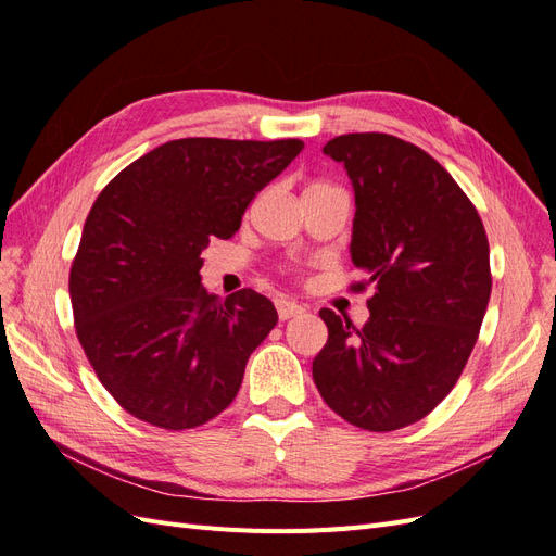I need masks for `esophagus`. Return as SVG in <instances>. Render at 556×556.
Wrapping results in <instances>:
<instances>
[{
    "instance_id": "1",
    "label": "esophagus",
    "mask_w": 556,
    "mask_h": 556,
    "mask_svg": "<svg viewBox=\"0 0 556 556\" xmlns=\"http://www.w3.org/2000/svg\"><path fill=\"white\" fill-rule=\"evenodd\" d=\"M276 308H278V317L280 319H290V317H296V315H301V313L306 311L304 306L296 304V301H290V299H278L276 301Z\"/></svg>"
}]
</instances>
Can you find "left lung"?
I'll use <instances>...</instances> for the list:
<instances>
[{
  "instance_id": "obj_1",
  "label": "left lung",
  "mask_w": 556,
  "mask_h": 556,
  "mask_svg": "<svg viewBox=\"0 0 556 556\" xmlns=\"http://www.w3.org/2000/svg\"><path fill=\"white\" fill-rule=\"evenodd\" d=\"M323 153L355 190L350 257L374 285L357 329L319 311L329 339L313 359L327 406L366 431H394L450 394L490 304V243L476 206L422 148L390 134H343Z\"/></svg>"
}]
</instances>
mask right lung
<instances>
[{"instance_id":"add662e5","label":"right lung","mask_w":556,"mask_h":556,"mask_svg":"<svg viewBox=\"0 0 556 556\" xmlns=\"http://www.w3.org/2000/svg\"><path fill=\"white\" fill-rule=\"evenodd\" d=\"M301 148L299 139H176L125 166L97 197L70 294L78 341L129 415L194 429L237 396L278 313L255 290L208 294L201 252L239 231L250 201Z\"/></svg>"}]
</instances>
